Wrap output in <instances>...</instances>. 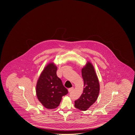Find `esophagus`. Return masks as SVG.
<instances>
[{
  "mask_svg": "<svg viewBox=\"0 0 135 135\" xmlns=\"http://www.w3.org/2000/svg\"><path fill=\"white\" fill-rule=\"evenodd\" d=\"M73 90V87H71V88H69L68 89V91H69V92H71Z\"/></svg>",
  "mask_w": 135,
  "mask_h": 135,
  "instance_id": "1",
  "label": "esophagus"
}]
</instances>
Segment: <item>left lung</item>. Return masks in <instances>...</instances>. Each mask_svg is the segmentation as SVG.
<instances>
[{
    "mask_svg": "<svg viewBox=\"0 0 135 135\" xmlns=\"http://www.w3.org/2000/svg\"><path fill=\"white\" fill-rule=\"evenodd\" d=\"M84 89L81 96L75 101L74 106L81 110H87L96 101L100 92V83L94 67L89 61L81 70Z\"/></svg>",
    "mask_w": 135,
    "mask_h": 135,
    "instance_id": "8db88e82",
    "label": "left lung"
}]
</instances>
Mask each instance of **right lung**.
I'll return each instance as SVG.
<instances>
[{"label": "right lung", "mask_w": 135, "mask_h": 135, "mask_svg": "<svg viewBox=\"0 0 135 135\" xmlns=\"http://www.w3.org/2000/svg\"><path fill=\"white\" fill-rule=\"evenodd\" d=\"M57 66L54 62L48 63L43 69L36 86V96L45 108L53 109L57 108L62 97L68 93L61 80L57 76Z\"/></svg>", "instance_id": "1"}]
</instances>
